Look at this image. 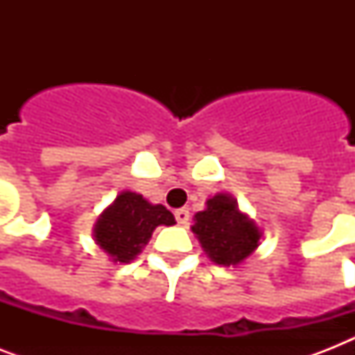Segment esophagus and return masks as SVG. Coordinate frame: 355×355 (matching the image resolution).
I'll return each instance as SVG.
<instances>
[{"instance_id": "34e87169", "label": "esophagus", "mask_w": 355, "mask_h": 355, "mask_svg": "<svg viewBox=\"0 0 355 355\" xmlns=\"http://www.w3.org/2000/svg\"><path fill=\"white\" fill-rule=\"evenodd\" d=\"M175 219H177L178 225H188L189 221V210L188 208H180V210L175 211Z\"/></svg>"}]
</instances>
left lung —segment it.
I'll return each mask as SVG.
<instances>
[{"instance_id":"left-lung-1","label":"left lung","mask_w":355,"mask_h":355,"mask_svg":"<svg viewBox=\"0 0 355 355\" xmlns=\"http://www.w3.org/2000/svg\"><path fill=\"white\" fill-rule=\"evenodd\" d=\"M200 245L217 265H237L258 247L259 230L247 216H243L237 202L227 193L206 200V210L195 216L191 227Z\"/></svg>"}]
</instances>
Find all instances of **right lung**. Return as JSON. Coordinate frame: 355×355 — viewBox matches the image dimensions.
Segmentation results:
<instances>
[{
  "mask_svg": "<svg viewBox=\"0 0 355 355\" xmlns=\"http://www.w3.org/2000/svg\"><path fill=\"white\" fill-rule=\"evenodd\" d=\"M160 225H175V216L166 206L150 205L141 195L123 191L99 217L96 241L114 261L128 263L141 252L153 230Z\"/></svg>",
  "mask_w": 355,
  "mask_h": 355,
  "instance_id": "1",
  "label": "right lung"
}]
</instances>
